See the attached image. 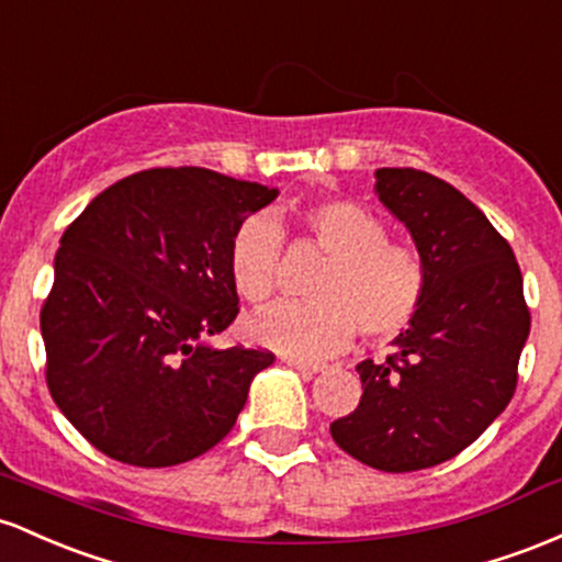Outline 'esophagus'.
<instances>
[{
	"label": "esophagus",
	"mask_w": 562,
	"mask_h": 562,
	"mask_svg": "<svg viewBox=\"0 0 562 562\" xmlns=\"http://www.w3.org/2000/svg\"><path fill=\"white\" fill-rule=\"evenodd\" d=\"M286 366H292V369H297V371H302V374H318V371H324V366H321V363L294 361V358H286Z\"/></svg>",
	"instance_id": "1"
}]
</instances>
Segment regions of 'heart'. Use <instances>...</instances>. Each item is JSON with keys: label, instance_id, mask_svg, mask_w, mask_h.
<instances>
[{"label": "heart", "instance_id": "b5f03b06", "mask_svg": "<svg viewBox=\"0 0 562 562\" xmlns=\"http://www.w3.org/2000/svg\"><path fill=\"white\" fill-rule=\"evenodd\" d=\"M300 228L329 262L313 283L315 302H276L244 331L255 345L292 358L345 350L361 329L369 339L401 334L425 297V268L408 247L387 241L382 220L348 199H321L297 210ZM283 236L268 214L244 220L231 238L228 273L247 302H265L281 273Z\"/></svg>", "mask_w": 562, "mask_h": 562}]
</instances>
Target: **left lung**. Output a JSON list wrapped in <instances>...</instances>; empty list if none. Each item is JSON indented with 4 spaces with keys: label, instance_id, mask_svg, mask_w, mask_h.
I'll use <instances>...</instances> for the list:
<instances>
[{
    "label": "left lung",
    "instance_id": "1",
    "mask_svg": "<svg viewBox=\"0 0 562 562\" xmlns=\"http://www.w3.org/2000/svg\"><path fill=\"white\" fill-rule=\"evenodd\" d=\"M374 193L406 225L425 268V297L384 363L361 361L363 395L331 438L384 472L457 457L507 408L531 315L513 249L451 182L382 167Z\"/></svg>",
    "mask_w": 562,
    "mask_h": 562
}]
</instances>
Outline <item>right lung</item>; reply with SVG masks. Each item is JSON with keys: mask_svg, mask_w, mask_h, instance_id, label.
Instances as JSON below:
<instances>
[{"mask_svg": "<svg viewBox=\"0 0 562 562\" xmlns=\"http://www.w3.org/2000/svg\"><path fill=\"white\" fill-rule=\"evenodd\" d=\"M276 196L212 169H145L63 233L40 321L47 387L105 457L172 468L233 430L273 352L210 339L238 313L233 233Z\"/></svg>", "mask_w": 562, "mask_h": 562, "instance_id": "right-lung-1", "label": "right lung"}]
</instances>
